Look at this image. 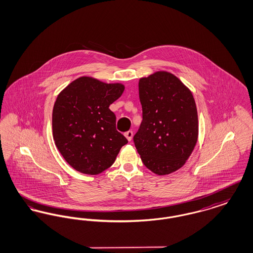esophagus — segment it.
<instances>
[{"label": "esophagus", "mask_w": 253, "mask_h": 253, "mask_svg": "<svg viewBox=\"0 0 253 253\" xmlns=\"http://www.w3.org/2000/svg\"><path fill=\"white\" fill-rule=\"evenodd\" d=\"M124 135H125V137L127 138V140L128 141H131L132 138V131H128V132H125L124 133Z\"/></svg>", "instance_id": "34e87169"}]
</instances>
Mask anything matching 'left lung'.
I'll return each mask as SVG.
<instances>
[{"instance_id":"obj_1","label":"left lung","mask_w":253,"mask_h":253,"mask_svg":"<svg viewBox=\"0 0 253 253\" xmlns=\"http://www.w3.org/2000/svg\"><path fill=\"white\" fill-rule=\"evenodd\" d=\"M143 121L133 136L145 166L157 175L184 166L198 138L192 91L171 73L157 71L138 82Z\"/></svg>"}]
</instances>
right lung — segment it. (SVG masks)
Wrapping results in <instances>:
<instances>
[{
  "mask_svg": "<svg viewBox=\"0 0 253 253\" xmlns=\"http://www.w3.org/2000/svg\"><path fill=\"white\" fill-rule=\"evenodd\" d=\"M125 86L84 76L60 91L52 113L55 144L76 170L96 175L111 167L128 141L116 129L109 106Z\"/></svg>",
  "mask_w": 253,
  "mask_h": 253,
  "instance_id": "1",
  "label": "right lung"
}]
</instances>
